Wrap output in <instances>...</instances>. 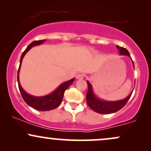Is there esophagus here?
Masks as SVG:
<instances>
[{
	"mask_svg": "<svg viewBox=\"0 0 151 151\" xmlns=\"http://www.w3.org/2000/svg\"><path fill=\"white\" fill-rule=\"evenodd\" d=\"M84 75L83 74H78L77 75V77H76V78H77V79H82L83 78H84Z\"/></svg>",
	"mask_w": 151,
	"mask_h": 151,
	"instance_id": "obj_1",
	"label": "esophagus"
}]
</instances>
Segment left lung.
Listing matches in <instances>:
<instances>
[{"label": "left lung", "mask_w": 151, "mask_h": 151, "mask_svg": "<svg viewBox=\"0 0 151 151\" xmlns=\"http://www.w3.org/2000/svg\"><path fill=\"white\" fill-rule=\"evenodd\" d=\"M116 48L119 50V55L129 56L131 58L133 63V66L134 67V64H133L132 59L130 56L129 51L125 49V48L118 45H116ZM86 83L88 84V91L87 93H86V102H87V104L95 112L101 114H113L122 109L129 100L133 91V90L130 93L129 96L125 99H124L118 100V101H106V100H104L99 98L95 94L91 83L89 81H86Z\"/></svg>", "instance_id": "8db88e82"}]
</instances>
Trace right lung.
<instances>
[{
    "label": "right lung",
    "instance_id": "right-lung-1",
    "mask_svg": "<svg viewBox=\"0 0 151 151\" xmlns=\"http://www.w3.org/2000/svg\"><path fill=\"white\" fill-rule=\"evenodd\" d=\"M45 41L46 40L33 41V42H31L30 44L27 47V48H26L25 51L22 52L21 58H20V66H19L18 72V87L23 100L25 101V103L28 106H30V107H32V108L36 109V110L37 111H42L52 110V109H56L57 107L61 104L62 99H63L64 93H65V90L67 89V88H68L74 81V78H73V79H70V80L62 83L60 85H59L56 89L54 90L52 92L49 93V94L47 95H45V96H33V95H31L30 93L26 92L25 90L22 89L21 84H20V79H19V73H20V66H21L22 59H23L25 54L27 53L31 48L35 46L40 45L43 44Z\"/></svg>",
    "mask_w": 151,
    "mask_h": 151
}]
</instances>
